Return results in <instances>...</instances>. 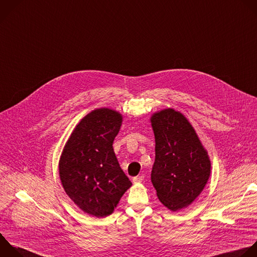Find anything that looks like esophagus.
Instances as JSON below:
<instances>
[{"label":"esophagus","instance_id":"obj_1","mask_svg":"<svg viewBox=\"0 0 257 257\" xmlns=\"http://www.w3.org/2000/svg\"><path fill=\"white\" fill-rule=\"evenodd\" d=\"M144 181V176H138V177H135L133 178V183L134 184H140Z\"/></svg>","mask_w":257,"mask_h":257}]
</instances>
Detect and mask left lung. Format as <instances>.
Returning <instances> with one entry per match:
<instances>
[{
  "label": "left lung",
  "mask_w": 257,
  "mask_h": 257,
  "mask_svg": "<svg viewBox=\"0 0 257 257\" xmlns=\"http://www.w3.org/2000/svg\"><path fill=\"white\" fill-rule=\"evenodd\" d=\"M155 138L151 182L158 200L172 212L189 207L203 192L211 160L186 116L167 108L150 117Z\"/></svg>",
  "instance_id": "obj_1"
}]
</instances>
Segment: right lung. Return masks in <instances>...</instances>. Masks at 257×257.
I'll return each mask as SVG.
<instances>
[{"label": "right lung", "instance_id": "1", "mask_svg": "<svg viewBox=\"0 0 257 257\" xmlns=\"http://www.w3.org/2000/svg\"><path fill=\"white\" fill-rule=\"evenodd\" d=\"M122 122L116 110H93L74 127L59 158L64 192L82 212L97 218L111 215L132 186L113 149Z\"/></svg>", "mask_w": 257, "mask_h": 257}]
</instances>
